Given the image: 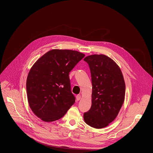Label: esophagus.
<instances>
[{"label": "esophagus", "instance_id": "1", "mask_svg": "<svg viewBox=\"0 0 153 153\" xmlns=\"http://www.w3.org/2000/svg\"><path fill=\"white\" fill-rule=\"evenodd\" d=\"M81 99V95H77L76 96V99H77V101L80 100V99Z\"/></svg>", "mask_w": 153, "mask_h": 153}]
</instances>
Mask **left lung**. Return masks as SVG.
<instances>
[{
  "label": "left lung",
  "instance_id": "left-lung-1",
  "mask_svg": "<svg viewBox=\"0 0 153 153\" xmlns=\"http://www.w3.org/2000/svg\"><path fill=\"white\" fill-rule=\"evenodd\" d=\"M84 60L89 64L92 85V105L84 114L91 127L107 126L118 115L125 100V83L117 64L104 54H92Z\"/></svg>",
  "mask_w": 153,
  "mask_h": 153
}]
</instances>
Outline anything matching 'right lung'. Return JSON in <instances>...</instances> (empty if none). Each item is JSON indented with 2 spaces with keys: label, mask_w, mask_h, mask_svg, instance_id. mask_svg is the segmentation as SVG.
Returning <instances> with one entry per match:
<instances>
[{
  "label": "right lung",
  "mask_w": 153,
  "mask_h": 153,
  "mask_svg": "<svg viewBox=\"0 0 153 153\" xmlns=\"http://www.w3.org/2000/svg\"><path fill=\"white\" fill-rule=\"evenodd\" d=\"M84 56L77 51L52 50L30 69L27 79L28 102L32 111L43 121L60 119L74 103L69 74Z\"/></svg>",
  "instance_id": "1"
}]
</instances>
